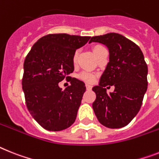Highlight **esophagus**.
<instances>
[{
	"mask_svg": "<svg viewBox=\"0 0 159 159\" xmlns=\"http://www.w3.org/2000/svg\"><path fill=\"white\" fill-rule=\"evenodd\" d=\"M86 90H90L92 89V86L90 85V84H86Z\"/></svg>",
	"mask_w": 159,
	"mask_h": 159,
	"instance_id": "1",
	"label": "esophagus"
}]
</instances>
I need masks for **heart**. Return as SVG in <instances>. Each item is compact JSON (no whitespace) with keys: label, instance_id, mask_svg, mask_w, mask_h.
Wrapping results in <instances>:
<instances>
[{"label":"heart","instance_id":"obj_1","mask_svg":"<svg viewBox=\"0 0 159 159\" xmlns=\"http://www.w3.org/2000/svg\"><path fill=\"white\" fill-rule=\"evenodd\" d=\"M106 49L104 47L102 46V45L100 44H97L94 45L93 48H92V50H93V52L94 53L96 57L99 54L102 50H104ZM77 57H78V51H75V52L73 53V63H76L77 62ZM78 77H79L80 79L84 81V82H88V83H92V82H94L95 81L96 77H97V74L94 73H92V72L90 71H82V73H79L78 74Z\"/></svg>","mask_w":159,"mask_h":159}]
</instances>
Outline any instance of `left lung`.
I'll return each mask as SVG.
<instances>
[{
  "mask_svg": "<svg viewBox=\"0 0 159 159\" xmlns=\"http://www.w3.org/2000/svg\"><path fill=\"white\" fill-rule=\"evenodd\" d=\"M106 45L109 62L100 77L98 86L92 88L96 99L92 107L100 124L110 129L129 125L141 108L147 90L148 68L140 48L117 33L93 36L90 43ZM114 85V92L106 93V86Z\"/></svg>",
  "mask_w": 159,
  "mask_h": 159,
  "instance_id": "1",
  "label": "left lung"
}]
</instances>
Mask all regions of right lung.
Segmentation results:
<instances>
[{
	"label": "right lung",
	"mask_w": 159,
	"mask_h": 159,
	"mask_svg": "<svg viewBox=\"0 0 159 159\" xmlns=\"http://www.w3.org/2000/svg\"><path fill=\"white\" fill-rule=\"evenodd\" d=\"M90 36L49 34L32 46L24 61L22 90L33 118L48 131H61L73 125L86 91L85 83L69 77L74 70L73 53ZM65 78L71 85L62 91Z\"/></svg>",
	"instance_id": "obj_1"
}]
</instances>
